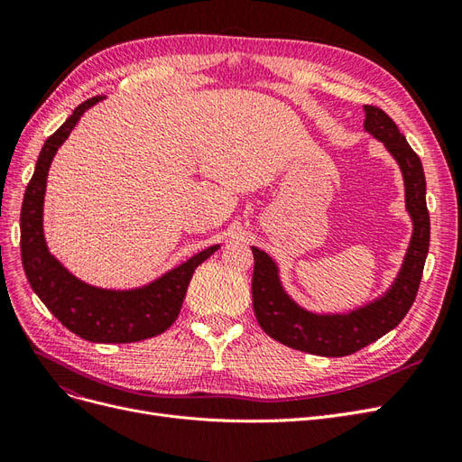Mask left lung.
Returning a JSON list of instances; mask_svg holds the SVG:
<instances>
[{
    "label": "left lung",
    "mask_w": 462,
    "mask_h": 462,
    "mask_svg": "<svg viewBox=\"0 0 462 462\" xmlns=\"http://www.w3.org/2000/svg\"><path fill=\"white\" fill-rule=\"evenodd\" d=\"M365 129L382 141L401 167L404 199L412 217V239L395 283L377 299L348 314H314L300 309L282 287L275 262L253 246V306L260 328L272 339L318 356H346L399 326L416 299L430 246V214L422 162L383 109L365 106Z\"/></svg>",
    "instance_id": "1"
}]
</instances>
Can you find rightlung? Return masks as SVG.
Returning <instances> with one entry per match:
<instances>
[{
    "label": "right lung",
    "mask_w": 462,
    "mask_h": 462,
    "mask_svg": "<svg viewBox=\"0 0 462 462\" xmlns=\"http://www.w3.org/2000/svg\"><path fill=\"white\" fill-rule=\"evenodd\" d=\"M100 100L104 96H94L77 106L73 116L42 146L21 208V258L32 291L69 331L92 343H134L156 337L173 324L194 270L212 256L219 245L202 250L150 285L131 291L87 285L50 254L42 229L48 170L80 116Z\"/></svg>",
    "instance_id": "obj_1"
}]
</instances>
